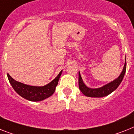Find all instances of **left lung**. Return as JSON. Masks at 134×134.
<instances>
[{
	"mask_svg": "<svg viewBox=\"0 0 134 134\" xmlns=\"http://www.w3.org/2000/svg\"><path fill=\"white\" fill-rule=\"evenodd\" d=\"M126 66H127V63L125 62L124 65V68L122 70V72L120 75L114 81L109 83L108 84L105 85L101 88H96V89H92V88H88L84 83L83 82L82 78L81 77L80 73L79 72V88L81 92L83 94L87 97H105L107 95L111 94L112 92H114L115 90L119 87L120 83L122 81V79L124 77L125 73L126 72Z\"/></svg>",
	"mask_w": 134,
	"mask_h": 134,
	"instance_id": "1",
	"label": "left lung"
}]
</instances>
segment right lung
<instances>
[{
    "mask_svg": "<svg viewBox=\"0 0 134 134\" xmlns=\"http://www.w3.org/2000/svg\"><path fill=\"white\" fill-rule=\"evenodd\" d=\"M62 72V71L59 72V75L51 82L46 86L42 87L28 86L23 83L16 81L9 74H7V77L14 90L20 96L31 101H40L51 97L55 92V88L57 86Z\"/></svg>",
    "mask_w": 134,
    "mask_h": 134,
    "instance_id": "add662e5",
    "label": "right lung"
}]
</instances>
